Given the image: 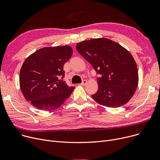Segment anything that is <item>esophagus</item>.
Wrapping results in <instances>:
<instances>
[{"label":"esophagus","mask_w":160,"mask_h":160,"mask_svg":"<svg viewBox=\"0 0 160 160\" xmlns=\"http://www.w3.org/2000/svg\"><path fill=\"white\" fill-rule=\"evenodd\" d=\"M87 83H88V81L86 80H83L82 81V82L81 83H80V86H85Z\"/></svg>","instance_id":"1"}]
</instances>
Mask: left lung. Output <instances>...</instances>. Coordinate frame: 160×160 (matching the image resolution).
<instances>
[{
    "label": "left lung",
    "mask_w": 160,
    "mask_h": 160,
    "mask_svg": "<svg viewBox=\"0 0 160 160\" xmlns=\"http://www.w3.org/2000/svg\"><path fill=\"white\" fill-rule=\"evenodd\" d=\"M77 51L91 65L97 74L98 89L92 95L100 105L117 108L127 103L138 86L136 61L128 50L107 38L92 39L77 44Z\"/></svg>",
    "instance_id": "obj_1"
}]
</instances>
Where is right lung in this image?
I'll return each mask as SVG.
<instances>
[{
  "instance_id": "obj_1",
  "label": "right lung",
  "mask_w": 160,
  "mask_h": 160,
  "mask_svg": "<svg viewBox=\"0 0 160 160\" xmlns=\"http://www.w3.org/2000/svg\"><path fill=\"white\" fill-rule=\"evenodd\" d=\"M72 54V48L65 45L42 48L29 56L19 75L25 99L41 110L51 111L60 107L74 89L62 80L63 65Z\"/></svg>"
}]
</instances>
